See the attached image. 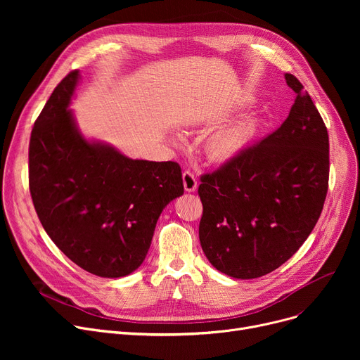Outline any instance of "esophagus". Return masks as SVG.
Listing matches in <instances>:
<instances>
[{
	"label": "esophagus",
	"mask_w": 360,
	"mask_h": 360,
	"mask_svg": "<svg viewBox=\"0 0 360 360\" xmlns=\"http://www.w3.org/2000/svg\"><path fill=\"white\" fill-rule=\"evenodd\" d=\"M182 181H184V188L186 193H194L197 190V178L190 172V170H185L182 174Z\"/></svg>",
	"instance_id": "obj_1"
}]
</instances>
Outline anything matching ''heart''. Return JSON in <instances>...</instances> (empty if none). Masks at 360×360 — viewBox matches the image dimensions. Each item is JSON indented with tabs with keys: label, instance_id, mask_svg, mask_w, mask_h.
Instances as JSON below:
<instances>
[{
	"label": "heart",
	"instance_id": "b5f03b06",
	"mask_svg": "<svg viewBox=\"0 0 360 360\" xmlns=\"http://www.w3.org/2000/svg\"><path fill=\"white\" fill-rule=\"evenodd\" d=\"M255 117H245L229 125L221 127L205 140V155L212 162H226L247 147L257 132Z\"/></svg>",
	"mask_w": 360,
	"mask_h": 360
}]
</instances>
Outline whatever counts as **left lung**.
Listing matches in <instances>:
<instances>
[{
	"instance_id": "left-lung-1",
	"label": "left lung",
	"mask_w": 360,
	"mask_h": 360,
	"mask_svg": "<svg viewBox=\"0 0 360 360\" xmlns=\"http://www.w3.org/2000/svg\"><path fill=\"white\" fill-rule=\"evenodd\" d=\"M296 93L274 132L201 176V248L212 266L233 278H257L285 264L307 240L328 190V132L308 91Z\"/></svg>"
}]
</instances>
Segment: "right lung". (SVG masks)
<instances>
[{
  "label": "right lung",
  "instance_id": "1",
  "mask_svg": "<svg viewBox=\"0 0 360 360\" xmlns=\"http://www.w3.org/2000/svg\"><path fill=\"white\" fill-rule=\"evenodd\" d=\"M80 71L55 87L29 144V186L44 229L72 262L106 278L136 271L165 207L184 194L176 162L129 159L86 139L70 109Z\"/></svg>",
  "mask_w": 360,
  "mask_h": 360
}]
</instances>
